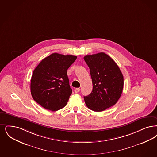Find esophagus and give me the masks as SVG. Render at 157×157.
<instances>
[{"label": "esophagus", "instance_id": "esophagus-1", "mask_svg": "<svg viewBox=\"0 0 157 157\" xmlns=\"http://www.w3.org/2000/svg\"><path fill=\"white\" fill-rule=\"evenodd\" d=\"M74 91H75V93L79 92H80V88H75V89H74Z\"/></svg>", "mask_w": 157, "mask_h": 157}]
</instances>
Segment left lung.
<instances>
[{
    "label": "left lung",
    "instance_id": "left-lung-1",
    "mask_svg": "<svg viewBox=\"0 0 157 157\" xmlns=\"http://www.w3.org/2000/svg\"><path fill=\"white\" fill-rule=\"evenodd\" d=\"M92 80V92L84 100L90 110L99 112L114 106L123 89V76L113 59L104 52L84 56Z\"/></svg>",
    "mask_w": 157,
    "mask_h": 157
}]
</instances>
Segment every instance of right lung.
Returning <instances> with one entry per match:
<instances>
[{
  "mask_svg": "<svg viewBox=\"0 0 157 157\" xmlns=\"http://www.w3.org/2000/svg\"><path fill=\"white\" fill-rule=\"evenodd\" d=\"M77 56L53 53L33 71L30 89L33 99L45 109L56 111L65 106L72 94L67 70Z\"/></svg>",
  "mask_w": 157,
  "mask_h": 157,
  "instance_id": "1",
  "label": "right lung"
}]
</instances>
